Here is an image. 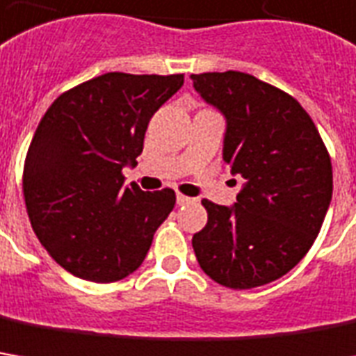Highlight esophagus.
Returning <instances> with one entry per match:
<instances>
[{"instance_id": "esophagus-1", "label": "esophagus", "mask_w": 356, "mask_h": 356, "mask_svg": "<svg viewBox=\"0 0 356 356\" xmlns=\"http://www.w3.org/2000/svg\"><path fill=\"white\" fill-rule=\"evenodd\" d=\"M176 202H178V206H190V204H194L195 200L194 197H188V195L178 194L176 195Z\"/></svg>"}]
</instances>
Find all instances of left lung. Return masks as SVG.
Masks as SVG:
<instances>
[{
  "mask_svg": "<svg viewBox=\"0 0 356 356\" xmlns=\"http://www.w3.org/2000/svg\"><path fill=\"white\" fill-rule=\"evenodd\" d=\"M227 119L223 161L243 178L233 207L202 200L207 223L192 239L202 270L249 290L290 273L312 249L333 194L329 152L290 94L245 72L192 74Z\"/></svg>",
  "mask_w": 356,
  "mask_h": 356,
  "instance_id": "1",
  "label": "left lung"
}]
</instances>
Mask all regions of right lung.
<instances>
[{"label":"right lung","instance_id":"right-lung-1","mask_svg":"<svg viewBox=\"0 0 356 356\" xmlns=\"http://www.w3.org/2000/svg\"><path fill=\"white\" fill-rule=\"evenodd\" d=\"M184 74L107 72L60 94L40 119L23 166L29 221L49 254L78 278L123 280L139 268L176 204L170 188L125 186L154 111Z\"/></svg>","mask_w":356,"mask_h":356}]
</instances>
